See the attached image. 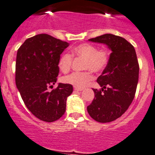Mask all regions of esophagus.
<instances>
[{"instance_id": "esophagus-1", "label": "esophagus", "mask_w": 155, "mask_h": 155, "mask_svg": "<svg viewBox=\"0 0 155 155\" xmlns=\"http://www.w3.org/2000/svg\"><path fill=\"white\" fill-rule=\"evenodd\" d=\"M74 90L77 91H82L83 90H84V88H79V87H74Z\"/></svg>"}]
</instances>
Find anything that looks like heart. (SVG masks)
Wrapping results in <instances>:
<instances>
[{
	"instance_id": "heart-1",
	"label": "heart",
	"mask_w": 155,
	"mask_h": 155,
	"mask_svg": "<svg viewBox=\"0 0 155 155\" xmlns=\"http://www.w3.org/2000/svg\"><path fill=\"white\" fill-rule=\"evenodd\" d=\"M72 56L84 59L82 68L87 71L71 73L64 76L62 81L79 88L86 87L93 79L91 70L94 73L101 72L106 68L110 62V52L108 50L105 48L98 49L96 45L89 43L81 44L74 48ZM72 56L64 53L59 57L58 67L61 71L65 73L69 71L72 64Z\"/></svg>"
}]
</instances>
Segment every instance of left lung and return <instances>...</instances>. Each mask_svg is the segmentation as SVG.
I'll use <instances>...</instances> for the list:
<instances>
[{
  "instance_id": "8db88e82",
  "label": "left lung",
  "mask_w": 155,
  "mask_h": 155,
  "mask_svg": "<svg viewBox=\"0 0 155 155\" xmlns=\"http://www.w3.org/2000/svg\"><path fill=\"white\" fill-rule=\"evenodd\" d=\"M88 40L105 44L112 53L108 65L97 79L101 89H93L95 98L87 110L96 121H113L127 111L135 97L139 75L135 48L123 37L111 34Z\"/></svg>"
}]
</instances>
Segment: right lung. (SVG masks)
<instances>
[{
    "label": "right lung",
    "instance_id": "obj_1",
    "mask_svg": "<svg viewBox=\"0 0 155 155\" xmlns=\"http://www.w3.org/2000/svg\"><path fill=\"white\" fill-rule=\"evenodd\" d=\"M68 46L67 42L40 34L27 39L18 50L17 88L28 110L43 121H55L64 115L67 98L73 92L71 84L62 83L48 91L57 82L59 57Z\"/></svg>",
    "mask_w": 155,
    "mask_h": 155
}]
</instances>
